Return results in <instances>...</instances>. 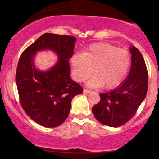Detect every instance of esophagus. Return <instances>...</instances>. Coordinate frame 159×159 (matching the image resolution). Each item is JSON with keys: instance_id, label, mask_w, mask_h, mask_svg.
<instances>
[{"instance_id": "esophagus-1", "label": "esophagus", "mask_w": 159, "mask_h": 159, "mask_svg": "<svg viewBox=\"0 0 159 159\" xmlns=\"http://www.w3.org/2000/svg\"><path fill=\"white\" fill-rule=\"evenodd\" d=\"M91 91L90 90H87V89H84L83 93H90Z\"/></svg>"}]
</instances>
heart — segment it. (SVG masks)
<instances>
[{"instance_id":"1","label":"heart","mask_w":159,"mask_h":159,"mask_svg":"<svg viewBox=\"0 0 159 159\" xmlns=\"http://www.w3.org/2000/svg\"><path fill=\"white\" fill-rule=\"evenodd\" d=\"M74 78L85 81L93 73L95 76L88 84L112 89L119 86L129 73L131 56L125 49L109 43L91 45L85 52L77 53L71 59Z\"/></svg>"}]
</instances>
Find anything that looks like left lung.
Instances as JSON below:
<instances>
[{"label":"left lung","instance_id":"8db88e82","mask_svg":"<svg viewBox=\"0 0 159 159\" xmlns=\"http://www.w3.org/2000/svg\"><path fill=\"white\" fill-rule=\"evenodd\" d=\"M132 65L127 78L114 90L99 93V102L92 108L95 118L110 127H119L126 123L136 114L147 96L148 72L140 51L130 48Z\"/></svg>","mask_w":159,"mask_h":159}]
</instances>
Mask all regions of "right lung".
<instances>
[{
	"instance_id": "add662e5",
	"label": "right lung",
	"mask_w": 159,
	"mask_h": 159,
	"mask_svg": "<svg viewBox=\"0 0 159 159\" xmlns=\"http://www.w3.org/2000/svg\"><path fill=\"white\" fill-rule=\"evenodd\" d=\"M74 36L46 33L24 51L19 58L16 82L20 102L25 113L46 128L61 125L68 117L71 102L83 88L70 78L69 60L74 53ZM53 50L58 57L49 70H38L33 58L39 50Z\"/></svg>"
}]
</instances>
